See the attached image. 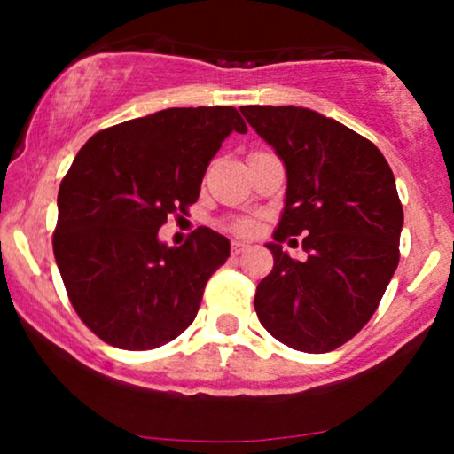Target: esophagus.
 I'll use <instances>...</instances> for the list:
<instances>
[{
  "mask_svg": "<svg viewBox=\"0 0 454 454\" xmlns=\"http://www.w3.org/2000/svg\"><path fill=\"white\" fill-rule=\"evenodd\" d=\"M249 245L243 241H232V256H241L243 252H247Z\"/></svg>",
  "mask_w": 454,
  "mask_h": 454,
  "instance_id": "obj_1",
  "label": "esophagus"
}]
</instances>
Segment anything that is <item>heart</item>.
Listing matches in <instances>:
<instances>
[{"mask_svg":"<svg viewBox=\"0 0 454 454\" xmlns=\"http://www.w3.org/2000/svg\"><path fill=\"white\" fill-rule=\"evenodd\" d=\"M232 231L239 234H252L254 231H256V222L249 220V217H243V220L232 222Z\"/></svg>","mask_w":454,"mask_h":454,"instance_id":"b5f03b06","label":"heart"}]
</instances>
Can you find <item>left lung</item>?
Listing matches in <instances>:
<instances>
[{
    "label": "left lung",
    "instance_id": "obj_1",
    "mask_svg": "<svg viewBox=\"0 0 454 454\" xmlns=\"http://www.w3.org/2000/svg\"><path fill=\"white\" fill-rule=\"evenodd\" d=\"M241 113L288 176L275 243H267L273 270L254 299L258 320L288 348L331 352L367 325L399 264L403 209L393 170L372 140L309 108ZM299 233L303 263L278 245Z\"/></svg>",
    "mask_w": 454,
    "mask_h": 454
}]
</instances>
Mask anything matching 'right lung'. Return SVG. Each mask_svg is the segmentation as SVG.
<instances>
[{
    "label": "right lung",
    "mask_w": 454,
    "mask_h": 454,
    "mask_svg": "<svg viewBox=\"0 0 454 454\" xmlns=\"http://www.w3.org/2000/svg\"><path fill=\"white\" fill-rule=\"evenodd\" d=\"M247 126L232 106L166 108L82 145L57 194L53 252L78 317L121 350H153L194 322L231 241L200 226L179 247L158 231L198 200L207 166Z\"/></svg>",
    "instance_id": "1"
}]
</instances>
